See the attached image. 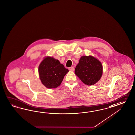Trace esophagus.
<instances>
[{"instance_id": "1", "label": "esophagus", "mask_w": 135, "mask_h": 135, "mask_svg": "<svg viewBox=\"0 0 135 135\" xmlns=\"http://www.w3.org/2000/svg\"><path fill=\"white\" fill-rule=\"evenodd\" d=\"M69 70L70 71H74L75 69H74V68L73 67H69Z\"/></svg>"}]
</instances>
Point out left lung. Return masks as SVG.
<instances>
[{
    "label": "left lung",
    "mask_w": 135,
    "mask_h": 135,
    "mask_svg": "<svg viewBox=\"0 0 135 135\" xmlns=\"http://www.w3.org/2000/svg\"><path fill=\"white\" fill-rule=\"evenodd\" d=\"M75 74L85 84L93 85L102 77V64L92 56H82L75 69Z\"/></svg>",
    "instance_id": "8db88e82"
}]
</instances>
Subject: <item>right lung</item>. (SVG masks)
I'll list each match as a JSON object with an SVG mask.
<instances>
[{
    "instance_id": "add662e5",
    "label": "right lung",
    "mask_w": 135,
    "mask_h": 135,
    "mask_svg": "<svg viewBox=\"0 0 135 135\" xmlns=\"http://www.w3.org/2000/svg\"><path fill=\"white\" fill-rule=\"evenodd\" d=\"M68 71L59 60L53 57H46L38 67L41 82L49 89L56 88L59 86Z\"/></svg>"
}]
</instances>
